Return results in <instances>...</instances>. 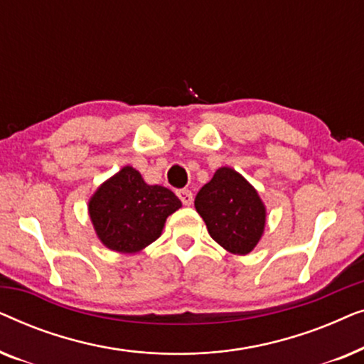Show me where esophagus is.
I'll list each match as a JSON object with an SVG mask.
<instances>
[{"label":"esophagus","mask_w":364,"mask_h":364,"mask_svg":"<svg viewBox=\"0 0 364 364\" xmlns=\"http://www.w3.org/2000/svg\"><path fill=\"white\" fill-rule=\"evenodd\" d=\"M177 196H178V198H181V200H182L183 205H191L192 200H193L192 192L187 191V188H182V191H178Z\"/></svg>","instance_id":"34e87169"}]
</instances>
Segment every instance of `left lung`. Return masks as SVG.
<instances>
[{
	"label": "left lung",
	"mask_w": 364,
	"mask_h": 364,
	"mask_svg": "<svg viewBox=\"0 0 364 364\" xmlns=\"http://www.w3.org/2000/svg\"><path fill=\"white\" fill-rule=\"evenodd\" d=\"M196 210L218 245L233 255H247L260 242L267 207L257 188L232 167H220L196 197Z\"/></svg>",
	"instance_id": "8db88e82"
}]
</instances>
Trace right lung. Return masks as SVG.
Instances as JSON below:
<instances>
[{
    "instance_id": "right-lung-1",
    "label": "right lung",
    "mask_w": 364,
    "mask_h": 364,
    "mask_svg": "<svg viewBox=\"0 0 364 364\" xmlns=\"http://www.w3.org/2000/svg\"><path fill=\"white\" fill-rule=\"evenodd\" d=\"M181 207L176 193L167 187L149 186L131 166L102 182L87 203L97 238L117 253H137L156 242L167 217Z\"/></svg>"
}]
</instances>
